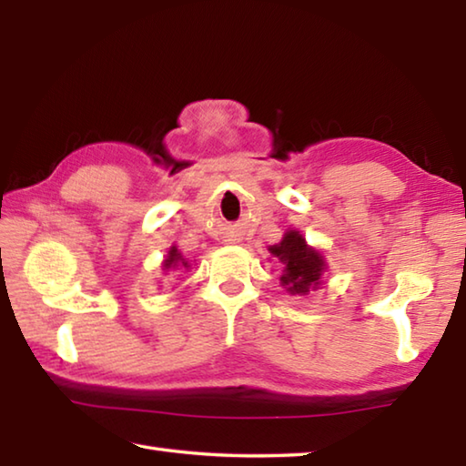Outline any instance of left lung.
<instances>
[{
    "instance_id": "left-lung-1",
    "label": "left lung",
    "mask_w": 466,
    "mask_h": 466,
    "mask_svg": "<svg viewBox=\"0 0 466 466\" xmlns=\"http://www.w3.org/2000/svg\"><path fill=\"white\" fill-rule=\"evenodd\" d=\"M268 250L284 264L280 284L290 294L304 296L319 289L326 264L322 254L310 248L300 232L289 230L284 234V238L279 244L270 246Z\"/></svg>"
}]
</instances>
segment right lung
Wrapping results in <instances>:
<instances>
[{"label":"right lung","mask_w":466,"mask_h":466,"mask_svg":"<svg viewBox=\"0 0 466 466\" xmlns=\"http://www.w3.org/2000/svg\"><path fill=\"white\" fill-rule=\"evenodd\" d=\"M187 260L182 256V252H177L176 246H172L170 250H167V256L164 260V270H170V268H187Z\"/></svg>","instance_id":"obj_1"}]
</instances>
